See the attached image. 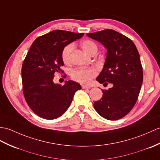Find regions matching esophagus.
I'll list each match as a JSON object with an SVG mask.
<instances>
[{
  "label": "esophagus",
  "mask_w": 160,
  "mask_h": 160,
  "mask_svg": "<svg viewBox=\"0 0 160 160\" xmlns=\"http://www.w3.org/2000/svg\"><path fill=\"white\" fill-rule=\"evenodd\" d=\"M82 88L83 89H87V88H90L91 87L87 86V85H84V84H82Z\"/></svg>",
  "instance_id": "obj_1"
}]
</instances>
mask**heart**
I'll return each mask as SVG.
<instances>
[{
  "label": "heart",
  "instance_id": "obj_1",
  "mask_svg": "<svg viewBox=\"0 0 160 160\" xmlns=\"http://www.w3.org/2000/svg\"><path fill=\"white\" fill-rule=\"evenodd\" d=\"M82 49L85 53L90 55L93 52L98 51V46L96 44L90 40H84L81 42ZM73 49L72 43L68 44L63 48L61 53V58L65 64H69L71 61V54ZM97 74V72L94 68H78L72 72V78L77 82L82 84H87L91 80L92 78Z\"/></svg>",
  "mask_w": 160,
  "mask_h": 160
}]
</instances>
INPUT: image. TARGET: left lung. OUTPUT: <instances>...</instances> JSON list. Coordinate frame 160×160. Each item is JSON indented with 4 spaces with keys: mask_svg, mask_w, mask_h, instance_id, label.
Segmentation results:
<instances>
[{
    "mask_svg": "<svg viewBox=\"0 0 160 160\" xmlns=\"http://www.w3.org/2000/svg\"><path fill=\"white\" fill-rule=\"evenodd\" d=\"M87 35L107 50L104 65L96 80L100 84H112L108 90L102 89L103 97L94 103V108L106 119H120L134 106L142 84V68L138 50L130 39L114 30Z\"/></svg>",
    "mask_w": 160,
    "mask_h": 160,
    "instance_id": "left-lung-1",
    "label": "left lung"
}]
</instances>
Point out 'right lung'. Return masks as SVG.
<instances>
[{"instance_id":"1","label":"right lung","mask_w":160,"mask_h":160,"mask_svg":"<svg viewBox=\"0 0 160 160\" xmlns=\"http://www.w3.org/2000/svg\"><path fill=\"white\" fill-rule=\"evenodd\" d=\"M83 35L54 30L32 43L22 65V86L28 105L39 117L48 120L61 117L71 104L75 92L82 88L73 80L65 81L61 86L53 79L54 73L62 72L63 48Z\"/></svg>"}]
</instances>
